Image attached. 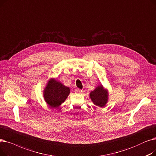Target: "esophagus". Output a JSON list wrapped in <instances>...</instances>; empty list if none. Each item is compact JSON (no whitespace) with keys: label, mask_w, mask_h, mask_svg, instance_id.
<instances>
[{"label":"esophagus","mask_w":156,"mask_h":156,"mask_svg":"<svg viewBox=\"0 0 156 156\" xmlns=\"http://www.w3.org/2000/svg\"><path fill=\"white\" fill-rule=\"evenodd\" d=\"M75 92H76V93H81L83 92V90H79V89H76V90H75Z\"/></svg>","instance_id":"34e87169"}]
</instances>
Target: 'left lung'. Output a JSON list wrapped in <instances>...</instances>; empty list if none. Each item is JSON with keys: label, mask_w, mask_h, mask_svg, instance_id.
I'll use <instances>...</instances> for the list:
<instances>
[{"label": "left lung", "mask_w": 156, "mask_h": 156, "mask_svg": "<svg viewBox=\"0 0 156 156\" xmlns=\"http://www.w3.org/2000/svg\"><path fill=\"white\" fill-rule=\"evenodd\" d=\"M90 97L94 105L104 107L108 101V94L107 90H105L102 85H100L90 93Z\"/></svg>", "instance_id": "8db88e82"}]
</instances>
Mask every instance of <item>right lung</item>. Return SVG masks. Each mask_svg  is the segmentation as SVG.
Here are the masks:
<instances>
[{
  "instance_id": "obj_1",
  "label": "right lung",
  "mask_w": 156,
  "mask_h": 156,
  "mask_svg": "<svg viewBox=\"0 0 156 156\" xmlns=\"http://www.w3.org/2000/svg\"><path fill=\"white\" fill-rule=\"evenodd\" d=\"M70 88L55 79H50L44 90V98L51 108H57L68 97Z\"/></svg>"
}]
</instances>
